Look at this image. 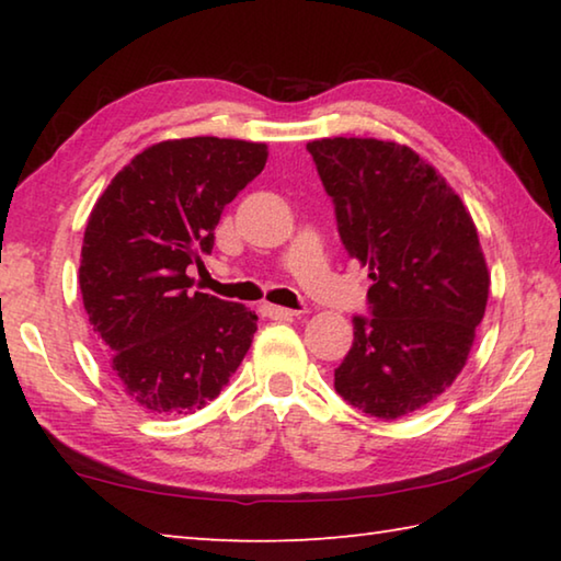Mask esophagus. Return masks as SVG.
<instances>
[{
    "mask_svg": "<svg viewBox=\"0 0 561 561\" xmlns=\"http://www.w3.org/2000/svg\"><path fill=\"white\" fill-rule=\"evenodd\" d=\"M260 311H262L264 317H270V319H294V317H297V311H294V309L274 307V304H262Z\"/></svg>",
    "mask_w": 561,
    "mask_h": 561,
    "instance_id": "esophagus-1",
    "label": "esophagus"
}]
</instances>
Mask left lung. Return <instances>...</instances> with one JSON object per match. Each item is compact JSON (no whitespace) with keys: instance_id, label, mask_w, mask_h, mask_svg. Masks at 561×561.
Segmentation results:
<instances>
[{"instance_id":"left-lung-1","label":"left lung","mask_w":561,"mask_h":561,"mask_svg":"<svg viewBox=\"0 0 561 561\" xmlns=\"http://www.w3.org/2000/svg\"><path fill=\"white\" fill-rule=\"evenodd\" d=\"M334 201L348 257L368 267V311L334 371L336 393L383 421L428 405L462 371L485 317L490 274L470 213L408 146L307 144Z\"/></svg>"}]
</instances>
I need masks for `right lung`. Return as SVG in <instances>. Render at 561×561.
Masks as SVG:
<instances>
[{
  "mask_svg": "<svg viewBox=\"0 0 561 561\" xmlns=\"http://www.w3.org/2000/svg\"><path fill=\"white\" fill-rule=\"evenodd\" d=\"M267 163V146L197 136L138 153L103 190L83 232L89 324L133 403L193 413L220 396L257 331L244 304L190 291L227 203Z\"/></svg>",
  "mask_w": 561,
  "mask_h": 561,
  "instance_id": "1",
  "label": "right lung"
}]
</instances>
